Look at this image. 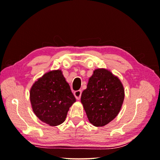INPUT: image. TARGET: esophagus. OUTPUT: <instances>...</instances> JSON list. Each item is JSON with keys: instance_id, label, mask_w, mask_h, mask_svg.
<instances>
[{"instance_id": "obj_1", "label": "esophagus", "mask_w": 160, "mask_h": 160, "mask_svg": "<svg viewBox=\"0 0 160 160\" xmlns=\"http://www.w3.org/2000/svg\"><path fill=\"white\" fill-rule=\"evenodd\" d=\"M81 94H82V90H77V91L74 92V95H75V97L76 98V99H77V100L80 99Z\"/></svg>"}]
</instances>
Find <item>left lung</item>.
I'll return each mask as SVG.
<instances>
[{"instance_id": "obj_1", "label": "left lung", "mask_w": 160, "mask_h": 160, "mask_svg": "<svg viewBox=\"0 0 160 160\" xmlns=\"http://www.w3.org/2000/svg\"><path fill=\"white\" fill-rule=\"evenodd\" d=\"M124 90L120 80L106 69H97L81 95L88 120L95 126H103L121 110Z\"/></svg>"}]
</instances>
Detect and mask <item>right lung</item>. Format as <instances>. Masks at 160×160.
Wrapping results in <instances>:
<instances>
[{
  "instance_id": "obj_1",
  "label": "right lung",
  "mask_w": 160,
  "mask_h": 160,
  "mask_svg": "<svg viewBox=\"0 0 160 160\" xmlns=\"http://www.w3.org/2000/svg\"><path fill=\"white\" fill-rule=\"evenodd\" d=\"M30 101L36 116L50 126L62 123L75 98L61 70L44 74L31 88Z\"/></svg>"
}]
</instances>
